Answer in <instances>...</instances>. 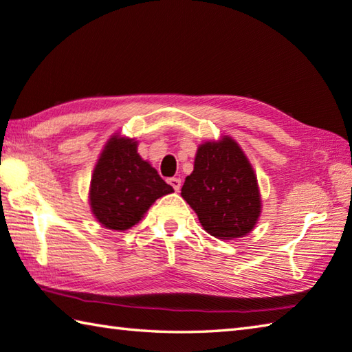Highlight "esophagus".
<instances>
[{
  "label": "esophagus",
  "instance_id": "obj_1",
  "mask_svg": "<svg viewBox=\"0 0 352 352\" xmlns=\"http://www.w3.org/2000/svg\"><path fill=\"white\" fill-rule=\"evenodd\" d=\"M168 183L170 184V186L172 188H174L175 190H178V189H180L182 188V180H180V178H169V180H168Z\"/></svg>",
  "mask_w": 352,
  "mask_h": 352
}]
</instances>
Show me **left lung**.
Masks as SVG:
<instances>
[{
  "instance_id": "8db88e82",
  "label": "left lung",
  "mask_w": 352,
  "mask_h": 352,
  "mask_svg": "<svg viewBox=\"0 0 352 352\" xmlns=\"http://www.w3.org/2000/svg\"><path fill=\"white\" fill-rule=\"evenodd\" d=\"M182 197L195 210L204 231L221 240L251 232L261 212L257 177L231 137L200 144Z\"/></svg>"
}]
</instances>
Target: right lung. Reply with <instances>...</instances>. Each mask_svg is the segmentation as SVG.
<instances>
[{
    "mask_svg": "<svg viewBox=\"0 0 352 352\" xmlns=\"http://www.w3.org/2000/svg\"><path fill=\"white\" fill-rule=\"evenodd\" d=\"M137 144L132 138L113 135L95 164L89 204L107 229L126 231L143 219L157 198L174 192L138 155Z\"/></svg>",
    "mask_w": 352,
    "mask_h": 352,
    "instance_id": "1",
    "label": "right lung"
}]
</instances>
